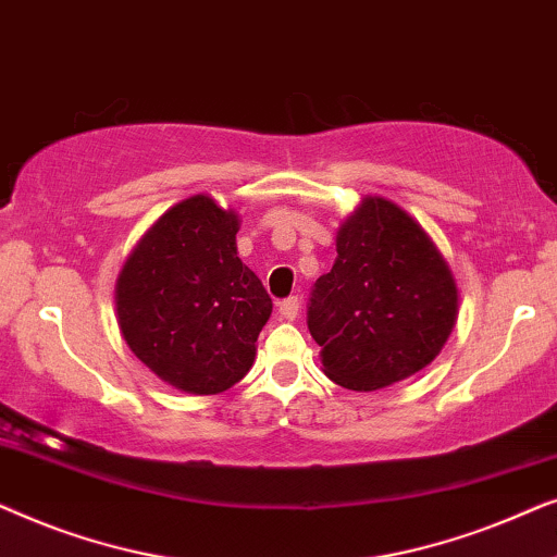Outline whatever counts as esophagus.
Segmentation results:
<instances>
[{
    "mask_svg": "<svg viewBox=\"0 0 557 557\" xmlns=\"http://www.w3.org/2000/svg\"><path fill=\"white\" fill-rule=\"evenodd\" d=\"M278 314L286 319V322H294L296 317H299V299L296 296H288V299H284L278 304Z\"/></svg>",
    "mask_w": 557,
    "mask_h": 557,
    "instance_id": "34e87169",
    "label": "esophagus"
}]
</instances>
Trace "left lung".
<instances>
[{
	"label": "left lung",
	"instance_id": "obj_1",
	"mask_svg": "<svg viewBox=\"0 0 557 557\" xmlns=\"http://www.w3.org/2000/svg\"><path fill=\"white\" fill-rule=\"evenodd\" d=\"M456 317L459 286L431 235L400 205L364 195L311 292L309 332L324 375L357 393L400 383L436 360Z\"/></svg>",
	"mask_w": 557,
	"mask_h": 557
}]
</instances>
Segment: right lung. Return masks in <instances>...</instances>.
I'll return each instance as SVG.
<instances>
[{
	"instance_id": "obj_1",
	"label": "right lung",
	"mask_w": 557,
	"mask_h": 557,
	"mask_svg": "<svg viewBox=\"0 0 557 557\" xmlns=\"http://www.w3.org/2000/svg\"><path fill=\"white\" fill-rule=\"evenodd\" d=\"M238 231L233 208L193 195L141 235L119 271L121 337L182 393L218 395L243 380L271 317L261 278L238 258Z\"/></svg>"
}]
</instances>
